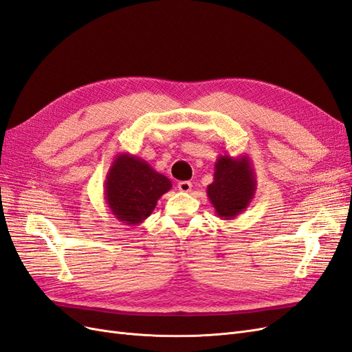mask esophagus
Here are the masks:
<instances>
[{"label": "esophagus", "instance_id": "esophagus-1", "mask_svg": "<svg viewBox=\"0 0 352 352\" xmlns=\"http://www.w3.org/2000/svg\"><path fill=\"white\" fill-rule=\"evenodd\" d=\"M191 187H192L191 181H179V183H178V190L183 191V192L191 191Z\"/></svg>", "mask_w": 352, "mask_h": 352}]
</instances>
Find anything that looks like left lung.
Segmentation results:
<instances>
[{"label": "left lung", "instance_id": "obj_1", "mask_svg": "<svg viewBox=\"0 0 352 352\" xmlns=\"http://www.w3.org/2000/svg\"><path fill=\"white\" fill-rule=\"evenodd\" d=\"M257 181L247 155H221L214 164L213 183L208 186V197L221 219L231 221L243 213L253 200Z\"/></svg>", "mask_w": 352, "mask_h": 352}]
</instances>
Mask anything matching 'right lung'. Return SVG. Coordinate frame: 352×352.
<instances>
[{"mask_svg": "<svg viewBox=\"0 0 352 352\" xmlns=\"http://www.w3.org/2000/svg\"><path fill=\"white\" fill-rule=\"evenodd\" d=\"M173 184L144 160L120 153L109 166L104 197L109 213L126 225H139L149 218L156 203Z\"/></svg>", "mask_w": 352, "mask_h": 352, "instance_id": "1", "label": "right lung"}]
</instances>
